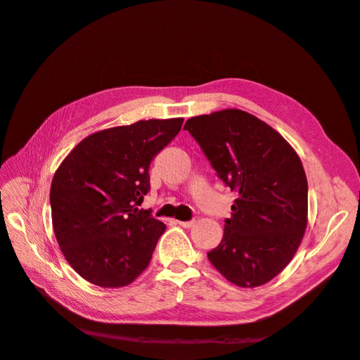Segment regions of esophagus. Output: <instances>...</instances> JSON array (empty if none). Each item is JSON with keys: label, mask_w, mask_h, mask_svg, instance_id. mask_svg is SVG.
<instances>
[{"label": "esophagus", "mask_w": 360, "mask_h": 360, "mask_svg": "<svg viewBox=\"0 0 360 360\" xmlns=\"http://www.w3.org/2000/svg\"><path fill=\"white\" fill-rule=\"evenodd\" d=\"M177 224L183 228H191V226H193L195 221H177Z\"/></svg>", "instance_id": "34e87169"}]
</instances>
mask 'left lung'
I'll use <instances>...</instances> for the list:
<instances>
[{
  "label": "left lung",
  "mask_w": 360,
  "mask_h": 360,
  "mask_svg": "<svg viewBox=\"0 0 360 360\" xmlns=\"http://www.w3.org/2000/svg\"><path fill=\"white\" fill-rule=\"evenodd\" d=\"M184 130L237 195L222 240L207 257L238 287L266 284L287 267L307 230L308 181L297 153L240 110L192 117Z\"/></svg>",
  "instance_id": "1"
}]
</instances>
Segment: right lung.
<instances>
[{
	"instance_id": "1",
	"label": "right lung",
	"mask_w": 360,
	"mask_h": 360,
	"mask_svg": "<svg viewBox=\"0 0 360 360\" xmlns=\"http://www.w3.org/2000/svg\"><path fill=\"white\" fill-rule=\"evenodd\" d=\"M183 118L141 120L82 139L51 184L52 226L76 274L103 288L129 285L150 264L165 225L138 209L150 191L151 160Z\"/></svg>"
}]
</instances>
